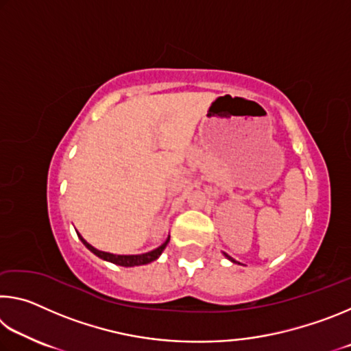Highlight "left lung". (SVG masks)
Masks as SVG:
<instances>
[{
    "mask_svg": "<svg viewBox=\"0 0 351 351\" xmlns=\"http://www.w3.org/2000/svg\"><path fill=\"white\" fill-rule=\"evenodd\" d=\"M224 257H226V258H228V260H230V261H232V263H237V261H235V260H234L232 257H229V255H228V254H224Z\"/></svg>",
    "mask_w": 351,
    "mask_h": 351,
    "instance_id": "obj_1",
    "label": "left lung"
}]
</instances>
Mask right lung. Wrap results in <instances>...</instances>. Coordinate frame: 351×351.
Returning a JSON list of instances; mask_svg holds the SVG:
<instances>
[{
	"label": "right lung",
	"instance_id": "add662e5",
	"mask_svg": "<svg viewBox=\"0 0 351 351\" xmlns=\"http://www.w3.org/2000/svg\"><path fill=\"white\" fill-rule=\"evenodd\" d=\"M77 235H79V239H80V241L83 243V245H85L88 249H90V251L94 255H97L99 258H102L105 261H110V263H114V265H119V266H125V268H132V266L147 265V263H152V261H154V260H158L159 255L162 254L165 246H167L169 241H170V235H169L161 246H158L156 249H153V251H150V252L136 254V255H119V254H111V252L99 251V249L91 246L90 243H88L85 239H83V237L79 232H77Z\"/></svg>",
	"mask_w": 351,
	"mask_h": 351
}]
</instances>
